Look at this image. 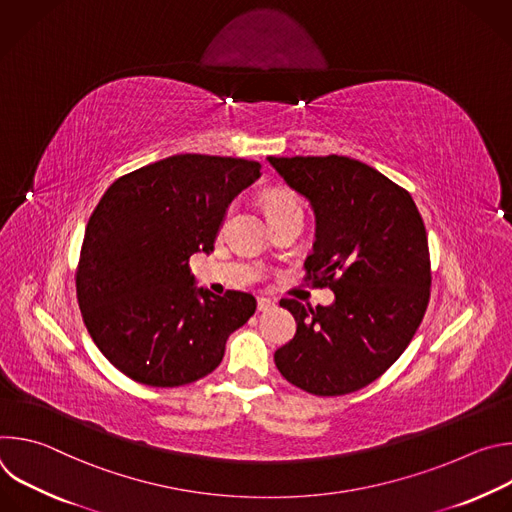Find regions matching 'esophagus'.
I'll return each instance as SVG.
<instances>
[{"label":"esophagus","mask_w":512,"mask_h":512,"mask_svg":"<svg viewBox=\"0 0 512 512\" xmlns=\"http://www.w3.org/2000/svg\"><path fill=\"white\" fill-rule=\"evenodd\" d=\"M271 308H275V300H271V298H257V310L259 312H267V310H271Z\"/></svg>","instance_id":"esophagus-1"}]
</instances>
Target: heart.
<instances>
[{"mask_svg":"<svg viewBox=\"0 0 512 512\" xmlns=\"http://www.w3.org/2000/svg\"><path fill=\"white\" fill-rule=\"evenodd\" d=\"M265 206H267L269 214H275V212L289 210V208H300V202L294 194L283 192V190H275V192H269L265 196Z\"/></svg>","mask_w":512,"mask_h":512,"instance_id":"b5f03b06","label":"heart"}]
</instances>
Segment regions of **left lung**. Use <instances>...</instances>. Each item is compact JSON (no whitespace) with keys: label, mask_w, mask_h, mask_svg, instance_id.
I'll list each match as a JSON object with an SVG mask.
<instances>
[{"label":"left lung","mask_w":512,"mask_h":512,"mask_svg":"<svg viewBox=\"0 0 512 512\" xmlns=\"http://www.w3.org/2000/svg\"><path fill=\"white\" fill-rule=\"evenodd\" d=\"M308 198L316 241L306 279L332 306L281 300L296 336L275 350L279 373L312 395L336 397L379 379L409 346L429 302V249L411 194L346 156L267 158Z\"/></svg>","instance_id":"obj_1"}]
</instances>
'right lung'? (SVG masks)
Segmentation results:
<instances>
[{
	"label": "right lung",
	"mask_w": 512,
	"mask_h": 512,
	"mask_svg": "<svg viewBox=\"0 0 512 512\" xmlns=\"http://www.w3.org/2000/svg\"><path fill=\"white\" fill-rule=\"evenodd\" d=\"M243 158L180 154L115 180L93 210L77 269L87 330L125 377L182 387L212 373L257 308L245 291L194 285L229 204L261 176Z\"/></svg>",
	"instance_id": "1"
}]
</instances>
